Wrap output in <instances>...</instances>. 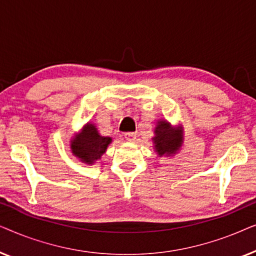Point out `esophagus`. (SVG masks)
Segmentation results:
<instances>
[{
	"label": "esophagus",
	"instance_id": "esophagus-1",
	"mask_svg": "<svg viewBox=\"0 0 256 256\" xmlns=\"http://www.w3.org/2000/svg\"><path fill=\"white\" fill-rule=\"evenodd\" d=\"M124 138L127 140V141H135L136 138V132H124Z\"/></svg>",
	"mask_w": 256,
	"mask_h": 256
}]
</instances>
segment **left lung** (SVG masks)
Wrapping results in <instances>:
<instances>
[{"instance_id": "left-lung-1", "label": "left lung", "mask_w": 256, "mask_h": 256, "mask_svg": "<svg viewBox=\"0 0 256 256\" xmlns=\"http://www.w3.org/2000/svg\"><path fill=\"white\" fill-rule=\"evenodd\" d=\"M154 132V149L160 157L174 155L183 144V129L180 126L172 127L166 120H158Z\"/></svg>"}]
</instances>
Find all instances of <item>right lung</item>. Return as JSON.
Listing matches in <instances>:
<instances>
[{
	"instance_id": "1",
	"label": "right lung",
	"mask_w": 256,
	"mask_h": 256,
	"mask_svg": "<svg viewBox=\"0 0 256 256\" xmlns=\"http://www.w3.org/2000/svg\"><path fill=\"white\" fill-rule=\"evenodd\" d=\"M112 138L101 136L93 124H85L82 132L71 140V150L73 155L78 157L82 162L93 164L106 152L107 146L110 144Z\"/></svg>"
}]
</instances>
